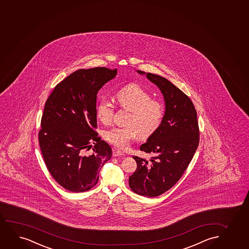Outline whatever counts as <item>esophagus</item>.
Instances as JSON below:
<instances>
[{
  "label": "esophagus",
  "mask_w": 249,
  "mask_h": 249,
  "mask_svg": "<svg viewBox=\"0 0 249 249\" xmlns=\"http://www.w3.org/2000/svg\"><path fill=\"white\" fill-rule=\"evenodd\" d=\"M113 157H120V156H124V154H123V152H121V151H113V154H112Z\"/></svg>",
  "instance_id": "obj_1"
}]
</instances>
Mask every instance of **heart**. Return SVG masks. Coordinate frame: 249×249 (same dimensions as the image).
Here are the masks:
<instances>
[{
    "mask_svg": "<svg viewBox=\"0 0 249 249\" xmlns=\"http://www.w3.org/2000/svg\"><path fill=\"white\" fill-rule=\"evenodd\" d=\"M121 107L131 112L125 127H114L106 132V139L115 147L125 150L138 135L147 138L159 128L163 120L164 109L162 102L151 99V95L142 87L132 84L116 94ZM114 107L110 101L102 99L96 107V115L103 123L111 122Z\"/></svg>",
    "mask_w": 249,
    "mask_h": 249,
    "instance_id": "obj_1",
    "label": "heart"
}]
</instances>
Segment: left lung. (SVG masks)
<instances>
[{"instance_id":"8db88e82","label":"left lung","mask_w":249,"mask_h":249,"mask_svg":"<svg viewBox=\"0 0 249 249\" xmlns=\"http://www.w3.org/2000/svg\"><path fill=\"white\" fill-rule=\"evenodd\" d=\"M160 89L165 111L160 127L151 134L140 150L154 154L150 161L132 158L137 169L129 177L136 194L156 197L169 191L181 178L199 145V126L193 102L169 80L158 74L137 71Z\"/></svg>"}]
</instances>
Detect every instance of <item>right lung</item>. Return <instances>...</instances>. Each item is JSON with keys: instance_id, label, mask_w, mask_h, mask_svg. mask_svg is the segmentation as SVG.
<instances>
[{"instance_id": "1", "label": "right lung", "mask_w": 249, "mask_h": 249, "mask_svg": "<svg viewBox=\"0 0 249 249\" xmlns=\"http://www.w3.org/2000/svg\"><path fill=\"white\" fill-rule=\"evenodd\" d=\"M117 74V69L105 67L74 71L47 100L39 145L49 173L65 190L89 191L97 184L102 166L111 160V147L94 130L95 105L99 89Z\"/></svg>"}]
</instances>
